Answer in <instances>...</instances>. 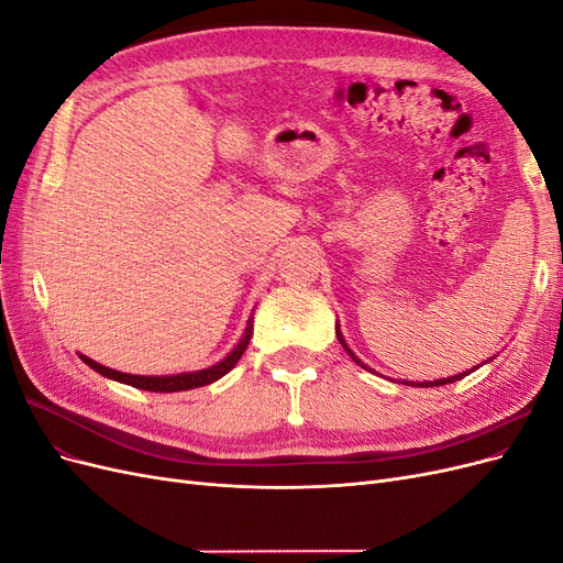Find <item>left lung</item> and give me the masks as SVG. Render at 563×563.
I'll list each match as a JSON object with an SVG mask.
<instances>
[{
    "label": "left lung",
    "instance_id": "8db88e82",
    "mask_svg": "<svg viewBox=\"0 0 563 563\" xmlns=\"http://www.w3.org/2000/svg\"><path fill=\"white\" fill-rule=\"evenodd\" d=\"M335 335H338V340H340V345H343V350L352 356V360H354V364H360L362 368H366L360 360H356V354L347 347V343H345V338H343V333H340V323H335ZM476 368V366H474ZM472 368V371H474ZM463 376H470V371H465V373H457V376H451V378H439V380H424V383H406V385H411V387H439V385H449V383H455V380H460V378H463Z\"/></svg>",
    "mask_w": 563,
    "mask_h": 563
}]
</instances>
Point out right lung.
Masks as SVG:
<instances>
[{"mask_svg":"<svg viewBox=\"0 0 563 563\" xmlns=\"http://www.w3.org/2000/svg\"><path fill=\"white\" fill-rule=\"evenodd\" d=\"M251 335H253V317H249L246 331H244L242 340L236 343V347L225 356L223 362H218L211 368H201V371H192V373H176V376H131V373L108 368L103 364L89 360V356H84V354H79V360L87 366H91L96 373H100V376H106V378L117 380V383H124V385L139 387V389H147V391H183V389H195V387L211 385L218 378H223L225 373H230L234 368V364L242 360V354L249 345Z\"/></svg>","mask_w":563,"mask_h":563,"instance_id":"1","label":"right lung"}]
</instances>
